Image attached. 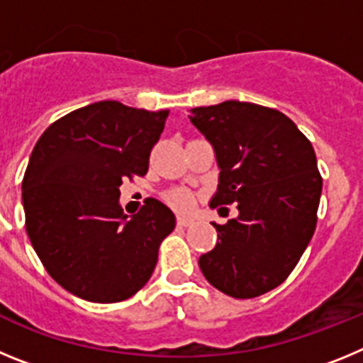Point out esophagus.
Instances as JSON below:
<instances>
[{
	"label": "esophagus",
	"mask_w": 363,
	"mask_h": 363,
	"mask_svg": "<svg viewBox=\"0 0 363 363\" xmlns=\"http://www.w3.org/2000/svg\"><path fill=\"white\" fill-rule=\"evenodd\" d=\"M192 223L191 218H185V216H178V225L179 227H189Z\"/></svg>",
	"instance_id": "esophagus-1"
}]
</instances>
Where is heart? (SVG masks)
Listing matches in <instances>:
<instances>
[{
    "mask_svg": "<svg viewBox=\"0 0 363 363\" xmlns=\"http://www.w3.org/2000/svg\"><path fill=\"white\" fill-rule=\"evenodd\" d=\"M167 201L178 211H189L192 207V196L185 189H174V191L169 192Z\"/></svg>",
    "mask_w": 363,
    "mask_h": 363,
    "instance_id": "1",
    "label": "heart"
}]
</instances>
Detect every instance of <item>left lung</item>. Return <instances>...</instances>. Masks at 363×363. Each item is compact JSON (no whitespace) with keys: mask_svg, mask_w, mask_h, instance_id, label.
Returning a JSON list of instances; mask_svg holds the SVG:
<instances>
[{"mask_svg":"<svg viewBox=\"0 0 363 363\" xmlns=\"http://www.w3.org/2000/svg\"><path fill=\"white\" fill-rule=\"evenodd\" d=\"M189 120L216 154L220 176L211 207H238L225 225L213 223L216 247L198 264L221 293L259 296L289 277L313 238L322 194L316 154L277 108L229 99L191 108Z\"/></svg>","mask_w":363,"mask_h":363,"instance_id":"1","label":"left lung"}]
</instances>
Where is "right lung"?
<instances>
[{
	"mask_svg": "<svg viewBox=\"0 0 363 363\" xmlns=\"http://www.w3.org/2000/svg\"><path fill=\"white\" fill-rule=\"evenodd\" d=\"M167 116L96 101L54 121L32 150L21 184L25 227L43 267L74 296L114 303L152 277L176 216L147 198L127 218L120 185L145 176Z\"/></svg>",
	"mask_w": 363,
	"mask_h": 363,
	"instance_id": "obj_1",
	"label": "right lung"
}]
</instances>
